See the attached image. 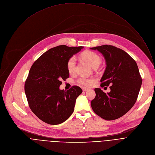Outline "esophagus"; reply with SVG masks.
<instances>
[{"label":"esophagus","mask_w":155,"mask_h":155,"mask_svg":"<svg viewBox=\"0 0 155 155\" xmlns=\"http://www.w3.org/2000/svg\"><path fill=\"white\" fill-rule=\"evenodd\" d=\"M88 90V88H87V87H82V90L83 91H87Z\"/></svg>","instance_id":"esophagus-1"}]
</instances>
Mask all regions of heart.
Here are the masks:
<instances>
[{
  "label": "heart",
  "instance_id": "heart-1",
  "mask_svg": "<svg viewBox=\"0 0 155 155\" xmlns=\"http://www.w3.org/2000/svg\"><path fill=\"white\" fill-rule=\"evenodd\" d=\"M81 58L89 63L93 68H97L101 64L102 59L99 55L93 51H86L81 54ZM67 69L70 74L75 72L76 59L74 56L70 58L67 62ZM95 81V78L93 77H80L77 83L83 86H90Z\"/></svg>",
  "mask_w": 155,
  "mask_h": 155
}]
</instances>
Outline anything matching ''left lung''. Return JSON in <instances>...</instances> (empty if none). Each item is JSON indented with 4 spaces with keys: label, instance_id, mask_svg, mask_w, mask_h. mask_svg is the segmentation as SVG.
Returning a JSON list of instances; mask_svg holds the SVG:
<instances>
[{
    "label": "left lung",
    "instance_id": "1",
    "mask_svg": "<svg viewBox=\"0 0 155 155\" xmlns=\"http://www.w3.org/2000/svg\"><path fill=\"white\" fill-rule=\"evenodd\" d=\"M101 52L106 61V69L101 86H110L106 94L95 88L96 97L91 105L96 114L106 120L118 119L135 104L142 79L135 60L124 50L110 45L91 48Z\"/></svg>",
    "mask_w": 155,
    "mask_h": 155
}]
</instances>
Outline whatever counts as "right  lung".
<instances>
[{
	"label": "right lung",
	"instance_id": "1",
	"mask_svg": "<svg viewBox=\"0 0 155 155\" xmlns=\"http://www.w3.org/2000/svg\"><path fill=\"white\" fill-rule=\"evenodd\" d=\"M83 47L59 45L41 55L32 64L25 91L32 112L41 121L56 125L67 120L74 110L82 90L78 86L60 90L62 80L69 77L67 62Z\"/></svg>",
	"mask_w": 155,
	"mask_h": 155
}]
</instances>
